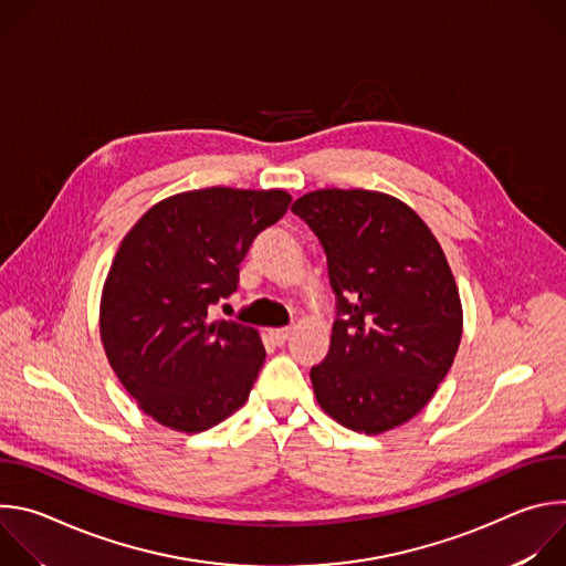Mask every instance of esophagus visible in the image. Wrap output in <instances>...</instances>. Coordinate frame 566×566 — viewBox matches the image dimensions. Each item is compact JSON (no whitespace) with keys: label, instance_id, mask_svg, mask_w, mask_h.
<instances>
[{"label":"esophagus","instance_id":"1","mask_svg":"<svg viewBox=\"0 0 566 566\" xmlns=\"http://www.w3.org/2000/svg\"><path fill=\"white\" fill-rule=\"evenodd\" d=\"M291 334H293V329H291V327L269 329V336H271V340H273V343H277V345H284V343L291 338Z\"/></svg>","mask_w":566,"mask_h":566}]
</instances>
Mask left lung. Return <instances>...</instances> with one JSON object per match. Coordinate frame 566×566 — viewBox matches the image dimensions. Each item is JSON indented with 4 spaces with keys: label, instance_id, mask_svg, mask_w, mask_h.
I'll return each instance as SVG.
<instances>
[{
    "label": "left lung",
    "instance_id": "1",
    "mask_svg": "<svg viewBox=\"0 0 566 566\" xmlns=\"http://www.w3.org/2000/svg\"><path fill=\"white\" fill-rule=\"evenodd\" d=\"M291 210L325 249L338 300L329 354L311 367L319 408L363 434L408 423L446 378L463 332L441 244L385 192L313 190Z\"/></svg>",
    "mask_w": 566,
    "mask_h": 566
}]
</instances>
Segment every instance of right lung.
Wrapping results in <instances>:
<instances>
[{"label":"right lung","instance_id":"1","mask_svg":"<svg viewBox=\"0 0 566 566\" xmlns=\"http://www.w3.org/2000/svg\"><path fill=\"white\" fill-rule=\"evenodd\" d=\"M291 203L284 190L201 188L154 203L123 237L101 295L107 360L156 423L197 434L249 400L260 332L212 319L239 262Z\"/></svg>","mask_w":566,"mask_h":566}]
</instances>
